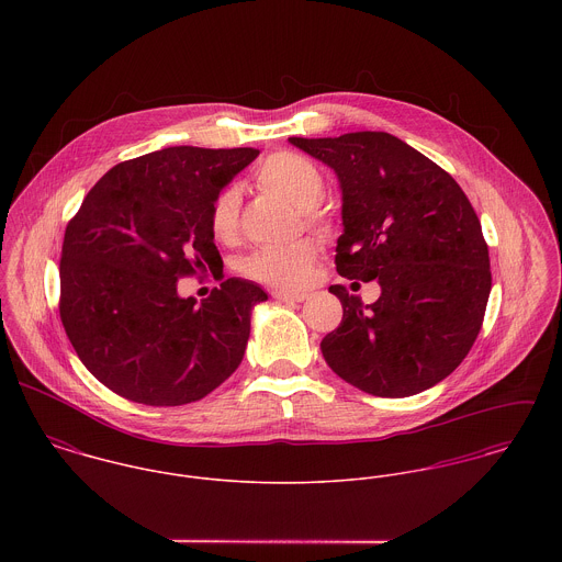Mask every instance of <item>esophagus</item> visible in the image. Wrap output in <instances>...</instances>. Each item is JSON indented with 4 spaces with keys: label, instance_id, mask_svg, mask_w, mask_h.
<instances>
[{
    "label": "esophagus",
    "instance_id": "1",
    "mask_svg": "<svg viewBox=\"0 0 562 562\" xmlns=\"http://www.w3.org/2000/svg\"><path fill=\"white\" fill-rule=\"evenodd\" d=\"M272 299L283 301V303H303L307 299L305 292H288V290H274Z\"/></svg>",
    "mask_w": 562,
    "mask_h": 562
}]
</instances>
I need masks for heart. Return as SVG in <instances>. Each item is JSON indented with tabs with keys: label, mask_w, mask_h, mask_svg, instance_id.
<instances>
[{
	"label": "heart",
	"mask_w": 562,
	"mask_h": 562,
	"mask_svg": "<svg viewBox=\"0 0 562 562\" xmlns=\"http://www.w3.org/2000/svg\"><path fill=\"white\" fill-rule=\"evenodd\" d=\"M255 183L299 207L307 227H324L326 216L316 207L324 194V175L310 158L296 151H274L257 166ZM240 207V190L236 186H227L214 196L210 205V229L216 240L238 238ZM318 250V241L310 238L285 246H263L246 257L244 272L268 285L299 288L307 281Z\"/></svg>",
	"instance_id": "1"
}]
</instances>
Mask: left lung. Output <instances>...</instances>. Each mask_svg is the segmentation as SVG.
Returning a JSON list of instances; mask_svg holds the SVG:
<instances>
[{"mask_svg":"<svg viewBox=\"0 0 562 562\" xmlns=\"http://www.w3.org/2000/svg\"><path fill=\"white\" fill-rule=\"evenodd\" d=\"M290 143L339 177L337 272L381 283L368 307L344 285L328 288L344 316L322 339L324 361L381 398L437 385L472 350L491 292L488 248L470 199L450 172L387 132Z\"/></svg>","mask_w":562,"mask_h":562,"instance_id":"8db88e82","label":"left lung"}]
</instances>
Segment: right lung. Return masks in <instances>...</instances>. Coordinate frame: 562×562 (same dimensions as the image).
Instances as JSON below:
<instances>
[{
	"instance_id": "right-lung-1",
	"label": "right lung",
	"mask_w": 562,
	"mask_h": 562,
	"mask_svg": "<svg viewBox=\"0 0 562 562\" xmlns=\"http://www.w3.org/2000/svg\"><path fill=\"white\" fill-rule=\"evenodd\" d=\"M259 156L252 147H168L110 168L69 221L60 321L88 372L151 406L201 401L241 363L250 310L266 292L227 279L196 305L183 277L223 268L210 229L214 196Z\"/></svg>"
}]
</instances>
